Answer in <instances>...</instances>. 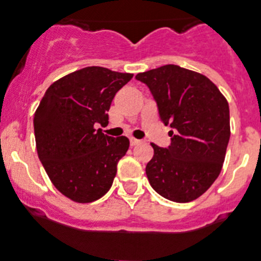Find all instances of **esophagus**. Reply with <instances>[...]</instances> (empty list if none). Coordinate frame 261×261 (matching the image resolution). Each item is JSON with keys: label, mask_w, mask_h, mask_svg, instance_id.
<instances>
[{"label": "esophagus", "mask_w": 261, "mask_h": 261, "mask_svg": "<svg viewBox=\"0 0 261 261\" xmlns=\"http://www.w3.org/2000/svg\"><path fill=\"white\" fill-rule=\"evenodd\" d=\"M141 143V141L139 139H135V138H130V144L131 146H137V144Z\"/></svg>", "instance_id": "obj_1"}]
</instances>
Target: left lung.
<instances>
[{
    "instance_id": "8db88e82",
    "label": "left lung",
    "mask_w": 261,
    "mask_h": 261,
    "mask_svg": "<svg viewBox=\"0 0 261 261\" xmlns=\"http://www.w3.org/2000/svg\"><path fill=\"white\" fill-rule=\"evenodd\" d=\"M150 89L161 120L172 128L167 148L151 143L146 166L151 187L188 203L204 194L222 171L229 135L228 102L203 74L164 65L135 76Z\"/></svg>"
}]
</instances>
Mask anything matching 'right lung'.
Here are the masks:
<instances>
[{
	"label": "right lung",
	"mask_w": 261,
	"mask_h": 261,
	"mask_svg": "<svg viewBox=\"0 0 261 261\" xmlns=\"http://www.w3.org/2000/svg\"><path fill=\"white\" fill-rule=\"evenodd\" d=\"M133 78L90 66L62 76L46 90L34 114L37 152L54 187L76 203L110 190L117 164L128 150L126 137L105 135L115 94Z\"/></svg>",
	"instance_id": "add662e5"
}]
</instances>
